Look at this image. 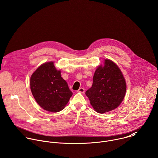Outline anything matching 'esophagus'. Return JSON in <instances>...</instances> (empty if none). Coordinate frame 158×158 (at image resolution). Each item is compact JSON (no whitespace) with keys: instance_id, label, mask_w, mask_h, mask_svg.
<instances>
[{"instance_id":"1","label":"esophagus","mask_w":158,"mask_h":158,"mask_svg":"<svg viewBox=\"0 0 158 158\" xmlns=\"http://www.w3.org/2000/svg\"><path fill=\"white\" fill-rule=\"evenodd\" d=\"M84 91H85V89L84 88H82V87H81V88L79 89V90L77 92H81V93H84Z\"/></svg>"}]
</instances>
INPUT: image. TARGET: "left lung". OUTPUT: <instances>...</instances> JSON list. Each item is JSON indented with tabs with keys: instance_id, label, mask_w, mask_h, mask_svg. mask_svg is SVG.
Instances as JSON below:
<instances>
[{
	"instance_id": "1",
	"label": "left lung",
	"mask_w": 158,
	"mask_h": 158,
	"mask_svg": "<svg viewBox=\"0 0 158 158\" xmlns=\"http://www.w3.org/2000/svg\"><path fill=\"white\" fill-rule=\"evenodd\" d=\"M127 85L117 65L105 60L104 65L95 71L92 87L85 92L91 106L98 113L103 114L117 108L124 99Z\"/></svg>"
}]
</instances>
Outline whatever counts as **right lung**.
Listing matches in <instances>:
<instances>
[{
	"label": "right lung",
	"mask_w": 158,
	"mask_h": 158,
	"mask_svg": "<svg viewBox=\"0 0 158 158\" xmlns=\"http://www.w3.org/2000/svg\"><path fill=\"white\" fill-rule=\"evenodd\" d=\"M31 93L39 106L44 110L58 112L65 107L73 92L61 76L52 61L47 62L32 74L30 81Z\"/></svg>",
	"instance_id": "add662e5"
}]
</instances>
